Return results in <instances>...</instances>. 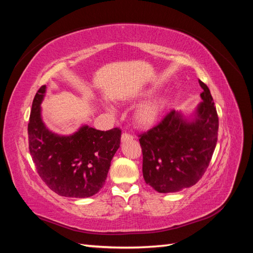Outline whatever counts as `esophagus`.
<instances>
[{"instance_id":"esophagus-1","label":"esophagus","mask_w":253,"mask_h":253,"mask_svg":"<svg viewBox=\"0 0 253 253\" xmlns=\"http://www.w3.org/2000/svg\"><path fill=\"white\" fill-rule=\"evenodd\" d=\"M133 137L130 135V133L128 132H123L122 135V141L125 142V141H128V140H132Z\"/></svg>"}]
</instances>
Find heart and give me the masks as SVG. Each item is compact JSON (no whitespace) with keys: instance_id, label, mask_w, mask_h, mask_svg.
I'll return each instance as SVG.
<instances>
[{"instance_id":"obj_1","label":"heart","mask_w":253,"mask_h":253,"mask_svg":"<svg viewBox=\"0 0 253 253\" xmlns=\"http://www.w3.org/2000/svg\"><path fill=\"white\" fill-rule=\"evenodd\" d=\"M168 104L169 101L165 98L154 99L142 104L133 116L136 125L141 128H149L155 125L162 116Z\"/></svg>"}]
</instances>
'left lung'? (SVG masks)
I'll list each match as a JSON object with an SVG mask.
<instances>
[{
  "instance_id": "obj_1",
  "label": "left lung",
  "mask_w": 253,
  "mask_h": 253,
  "mask_svg": "<svg viewBox=\"0 0 253 253\" xmlns=\"http://www.w3.org/2000/svg\"><path fill=\"white\" fill-rule=\"evenodd\" d=\"M203 89L196 117L187 122L171 110L158 125L139 135L144 181L162 193L196 185L206 173L216 147L218 116L211 92Z\"/></svg>"
}]
</instances>
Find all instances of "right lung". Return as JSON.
I'll list each match as a JSON object with an SVG mask.
<instances>
[{
	"label": "right lung",
	"mask_w": 253,
	"mask_h": 253,
	"mask_svg": "<svg viewBox=\"0 0 253 253\" xmlns=\"http://www.w3.org/2000/svg\"><path fill=\"white\" fill-rule=\"evenodd\" d=\"M44 92L42 85L36 93L28 123L29 151L38 174L60 196H93L104 185L111 161L120 148L122 130L116 127L101 131L83 126L72 136L55 135L41 120Z\"/></svg>",
	"instance_id": "obj_1"
}]
</instances>
